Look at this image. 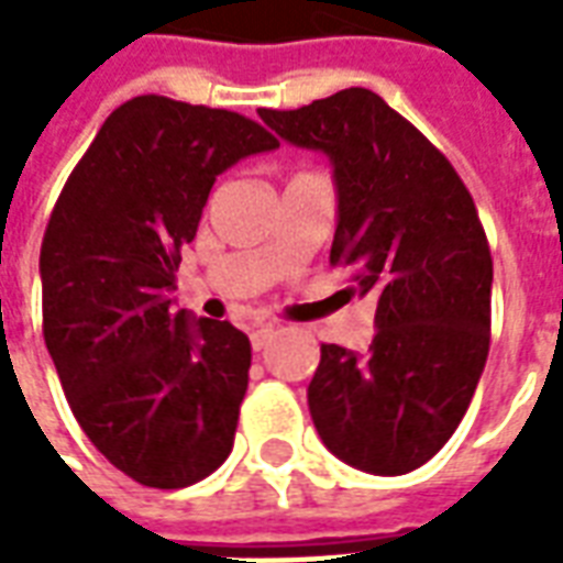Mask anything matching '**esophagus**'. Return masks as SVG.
I'll return each mask as SVG.
<instances>
[{
    "label": "esophagus",
    "mask_w": 563,
    "mask_h": 563,
    "mask_svg": "<svg viewBox=\"0 0 563 563\" xmlns=\"http://www.w3.org/2000/svg\"><path fill=\"white\" fill-rule=\"evenodd\" d=\"M277 334V325H271V322H256L253 325V331H250V343H253V350H265L268 346V341Z\"/></svg>",
    "instance_id": "34e87169"
}]
</instances>
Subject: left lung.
Returning a JSON list of instances; mask_svg holds the SVG:
<instances>
[{
    "label": "left lung",
    "mask_w": 563,
    "mask_h": 563,
    "mask_svg": "<svg viewBox=\"0 0 563 563\" xmlns=\"http://www.w3.org/2000/svg\"><path fill=\"white\" fill-rule=\"evenodd\" d=\"M258 117L331 159V265L377 298L365 355L322 343L307 404L322 443L377 476L434 459L471 407L492 331V253L467 186L422 132L365 87Z\"/></svg>",
    "instance_id": "obj_1"
}]
</instances>
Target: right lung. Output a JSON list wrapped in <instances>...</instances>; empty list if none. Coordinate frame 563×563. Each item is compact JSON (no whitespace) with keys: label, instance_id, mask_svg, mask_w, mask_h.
Here are the masks:
<instances>
[{"label":"right lung","instance_id":"right-lung-1","mask_svg":"<svg viewBox=\"0 0 563 563\" xmlns=\"http://www.w3.org/2000/svg\"><path fill=\"white\" fill-rule=\"evenodd\" d=\"M277 147L234 111L135 96L56 198L38 258L44 343L84 434L135 483L186 488L232 452L250 338L174 310V271L217 174Z\"/></svg>","mask_w":563,"mask_h":563}]
</instances>
